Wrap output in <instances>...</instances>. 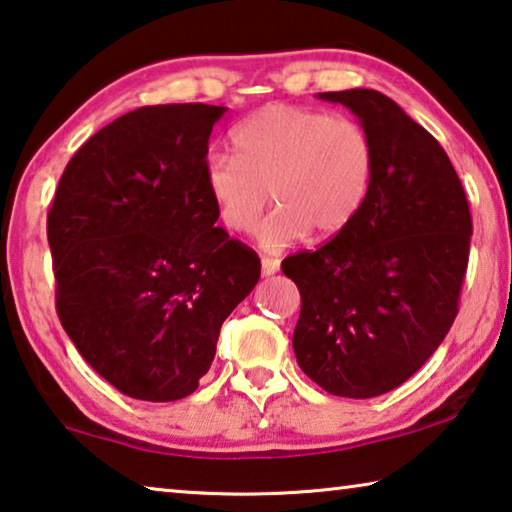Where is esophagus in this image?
Returning a JSON list of instances; mask_svg holds the SVG:
<instances>
[{"mask_svg":"<svg viewBox=\"0 0 512 512\" xmlns=\"http://www.w3.org/2000/svg\"><path fill=\"white\" fill-rule=\"evenodd\" d=\"M280 271V259L262 257V275H275Z\"/></svg>","mask_w":512,"mask_h":512,"instance_id":"34e87169","label":"esophagus"}]
</instances>
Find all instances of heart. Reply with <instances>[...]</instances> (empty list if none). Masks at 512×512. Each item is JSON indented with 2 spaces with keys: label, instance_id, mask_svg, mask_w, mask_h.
<instances>
[{
  "label": "heart",
  "instance_id": "heart-1",
  "mask_svg": "<svg viewBox=\"0 0 512 512\" xmlns=\"http://www.w3.org/2000/svg\"><path fill=\"white\" fill-rule=\"evenodd\" d=\"M232 145L237 157L207 159V193L227 230L248 234L271 191L278 207L257 230L269 253H282L312 230L335 237L367 202L376 152L355 120L269 104L234 129Z\"/></svg>",
  "mask_w": 512,
  "mask_h": 512
}]
</instances>
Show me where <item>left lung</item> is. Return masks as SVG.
Returning <instances> with one entry per match:
<instances>
[{
    "label": "left lung",
    "instance_id": "1",
    "mask_svg": "<svg viewBox=\"0 0 512 512\" xmlns=\"http://www.w3.org/2000/svg\"><path fill=\"white\" fill-rule=\"evenodd\" d=\"M316 97L358 118L376 168L355 221L282 262L300 291L294 353L326 392L371 399L424 367L449 332L472 216L442 145L394 100L371 88Z\"/></svg>",
    "mask_w": 512,
    "mask_h": 512
}]
</instances>
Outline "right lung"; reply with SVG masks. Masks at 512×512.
<instances>
[{
  "label": "right lung",
  "instance_id": "obj_1",
  "mask_svg": "<svg viewBox=\"0 0 512 512\" xmlns=\"http://www.w3.org/2000/svg\"><path fill=\"white\" fill-rule=\"evenodd\" d=\"M227 109L129 111L75 152L47 216L56 312L72 344L132 399L196 392L259 259L214 227L209 136Z\"/></svg>",
  "mask_w": 512,
  "mask_h": 512
}]
</instances>
